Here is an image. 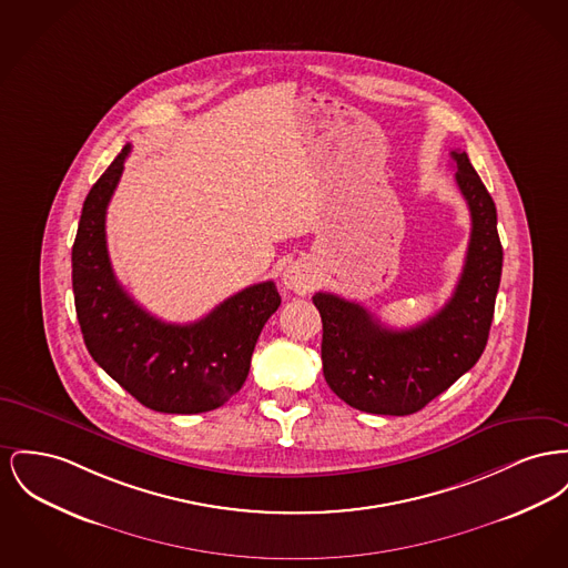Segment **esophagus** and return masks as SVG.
<instances>
[{"label": "esophagus", "instance_id": "esophagus-1", "mask_svg": "<svg viewBox=\"0 0 568 568\" xmlns=\"http://www.w3.org/2000/svg\"><path fill=\"white\" fill-rule=\"evenodd\" d=\"M283 285L296 294H308L315 285V272L308 262H294L283 272Z\"/></svg>", "mask_w": 568, "mask_h": 568}]
</instances>
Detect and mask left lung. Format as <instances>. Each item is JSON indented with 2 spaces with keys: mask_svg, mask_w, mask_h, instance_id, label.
<instances>
[{
  "mask_svg": "<svg viewBox=\"0 0 568 568\" xmlns=\"http://www.w3.org/2000/svg\"><path fill=\"white\" fill-rule=\"evenodd\" d=\"M450 156L471 216L466 264L450 301L427 322L393 331L358 302L328 292L313 296L324 324V377L336 397L361 412L423 409L474 367L487 345L501 276L498 212L466 152Z\"/></svg>",
  "mask_w": 568,
  "mask_h": 568,
  "instance_id": "left-lung-1",
  "label": "left lung"
}]
</instances>
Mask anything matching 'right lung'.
I'll use <instances>...</instances> for the list:
<instances>
[{"instance_id":"right-lung-1","label":"right lung","mask_w":568,"mask_h":568,"mask_svg":"<svg viewBox=\"0 0 568 568\" xmlns=\"http://www.w3.org/2000/svg\"><path fill=\"white\" fill-rule=\"evenodd\" d=\"M129 152L124 145L83 203L72 246L77 320L92 358L141 405L163 414L210 412L242 388L281 296L264 281L182 326L141 308L118 283L104 235L106 205Z\"/></svg>"}]
</instances>
